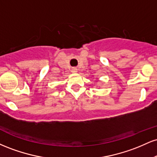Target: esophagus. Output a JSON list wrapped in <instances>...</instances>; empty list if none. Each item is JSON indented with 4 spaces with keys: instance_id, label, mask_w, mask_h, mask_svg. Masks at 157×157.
Segmentation results:
<instances>
[{
    "instance_id": "esophagus-1",
    "label": "esophagus",
    "mask_w": 157,
    "mask_h": 157,
    "mask_svg": "<svg viewBox=\"0 0 157 157\" xmlns=\"http://www.w3.org/2000/svg\"><path fill=\"white\" fill-rule=\"evenodd\" d=\"M77 69L76 68H73L72 69H71V72L72 73H77Z\"/></svg>"
}]
</instances>
